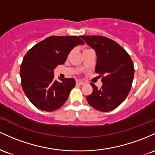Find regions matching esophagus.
Instances as JSON below:
<instances>
[{
  "mask_svg": "<svg viewBox=\"0 0 155 155\" xmlns=\"http://www.w3.org/2000/svg\"><path fill=\"white\" fill-rule=\"evenodd\" d=\"M78 85H81V86H83V85H84V83L82 82V81H77V82H76Z\"/></svg>",
  "mask_w": 155,
  "mask_h": 155,
  "instance_id": "obj_1",
  "label": "esophagus"
}]
</instances>
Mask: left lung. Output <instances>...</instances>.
Returning <instances> with one entry per match:
<instances>
[{
  "mask_svg": "<svg viewBox=\"0 0 155 155\" xmlns=\"http://www.w3.org/2000/svg\"><path fill=\"white\" fill-rule=\"evenodd\" d=\"M97 55L95 72L102 76L100 88L91 83V94L87 102L94 108L108 112L116 108L127 97L134 78V66L130 55L114 40L102 36H81Z\"/></svg>",
  "mask_w": 155,
  "mask_h": 155,
  "instance_id": "1",
  "label": "left lung"
}]
</instances>
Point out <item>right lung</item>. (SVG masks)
I'll return each mask as SVG.
<instances>
[{
  "label": "right lung",
  "instance_id": "obj_1",
  "mask_svg": "<svg viewBox=\"0 0 155 155\" xmlns=\"http://www.w3.org/2000/svg\"><path fill=\"white\" fill-rule=\"evenodd\" d=\"M84 42L78 36L47 38L28 51L20 66L22 88L26 97L44 111L60 108L75 86L74 78L54 79V69L64 64L74 47Z\"/></svg>",
  "mask_w": 155,
  "mask_h": 155
}]
</instances>
